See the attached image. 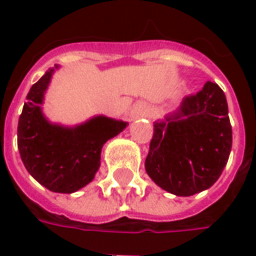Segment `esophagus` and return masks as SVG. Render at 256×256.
Returning <instances> with one entry per match:
<instances>
[{
  "label": "esophagus",
  "mask_w": 256,
  "mask_h": 256,
  "mask_svg": "<svg viewBox=\"0 0 256 256\" xmlns=\"http://www.w3.org/2000/svg\"><path fill=\"white\" fill-rule=\"evenodd\" d=\"M145 112H146V106H145L144 102H137L133 106V110H132V116L138 118L141 115H144Z\"/></svg>",
  "instance_id": "esophagus-1"
}]
</instances>
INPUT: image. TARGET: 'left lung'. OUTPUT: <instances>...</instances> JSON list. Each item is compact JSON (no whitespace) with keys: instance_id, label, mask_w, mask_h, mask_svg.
<instances>
[{"instance_id":"8db88e82","label":"left lung","mask_w":256,"mask_h":256,"mask_svg":"<svg viewBox=\"0 0 256 256\" xmlns=\"http://www.w3.org/2000/svg\"><path fill=\"white\" fill-rule=\"evenodd\" d=\"M230 150L225 93L207 82L196 94L186 96L177 111L155 122L145 170L162 189L192 196L218 181Z\"/></svg>"}]
</instances>
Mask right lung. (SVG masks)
<instances>
[{"instance_id":"1","label":"right lung","mask_w":256,"mask_h":256,"mask_svg":"<svg viewBox=\"0 0 256 256\" xmlns=\"http://www.w3.org/2000/svg\"><path fill=\"white\" fill-rule=\"evenodd\" d=\"M53 71L49 70L27 94L18 124V148L27 172L41 185L52 192L74 193L94 178L102 145L128 123L106 116L92 118L75 128L49 122L41 104Z\"/></svg>"}]
</instances>
